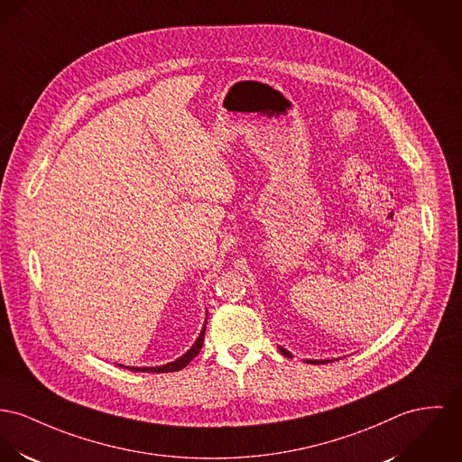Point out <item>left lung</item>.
<instances>
[{
    "label": "left lung",
    "mask_w": 462,
    "mask_h": 462,
    "mask_svg": "<svg viewBox=\"0 0 462 462\" xmlns=\"http://www.w3.org/2000/svg\"><path fill=\"white\" fill-rule=\"evenodd\" d=\"M280 352H282L284 356H290V352H286L283 348H280ZM310 362H313V364H325V362H332V360H310Z\"/></svg>",
    "instance_id": "obj_1"
}]
</instances>
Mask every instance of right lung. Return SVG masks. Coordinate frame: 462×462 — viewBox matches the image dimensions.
I'll list each match as a JSON object with an SVG mask.
<instances>
[{"label":"right lung","mask_w":462,"mask_h":462,"mask_svg":"<svg viewBox=\"0 0 462 462\" xmlns=\"http://www.w3.org/2000/svg\"><path fill=\"white\" fill-rule=\"evenodd\" d=\"M204 336H206V327L202 328L199 339L195 341V345L189 348V352H186L184 356H179L178 360L171 362V364H165V365H160V367H128L132 371H141V373H174L179 371L182 367H186L195 356H199V352L202 350V345H204Z\"/></svg>","instance_id":"1"}]
</instances>
